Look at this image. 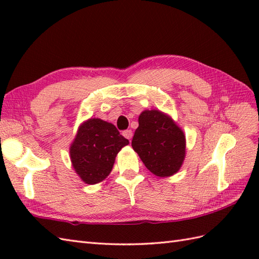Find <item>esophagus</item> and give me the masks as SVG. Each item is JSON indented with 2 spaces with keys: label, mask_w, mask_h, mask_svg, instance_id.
Masks as SVG:
<instances>
[{
  "label": "esophagus",
  "mask_w": 259,
  "mask_h": 259,
  "mask_svg": "<svg viewBox=\"0 0 259 259\" xmlns=\"http://www.w3.org/2000/svg\"><path fill=\"white\" fill-rule=\"evenodd\" d=\"M122 135H123L124 138L129 139V140H131V138H133V131H131V130H124Z\"/></svg>",
  "instance_id": "obj_1"
}]
</instances>
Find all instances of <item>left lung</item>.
<instances>
[{
	"label": "left lung",
	"mask_w": 259,
	"mask_h": 259,
	"mask_svg": "<svg viewBox=\"0 0 259 259\" xmlns=\"http://www.w3.org/2000/svg\"><path fill=\"white\" fill-rule=\"evenodd\" d=\"M138 121L131 146L147 169L160 178L177 174L186 157L184 131L160 110H145Z\"/></svg>",
	"instance_id": "8db88e82"
}]
</instances>
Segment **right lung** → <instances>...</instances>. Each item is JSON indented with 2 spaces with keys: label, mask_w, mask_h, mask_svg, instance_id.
Listing matches in <instances>:
<instances>
[{
  "label": "right lung",
  "mask_w": 259,
  "mask_h": 259,
  "mask_svg": "<svg viewBox=\"0 0 259 259\" xmlns=\"http://www.w3.org/2000/svg\"><path fill=\"white\" fill-rule=\"evenodd\" d=\"M129 140L117 128L99 118L83 121L70 146L75 174L88 185L101 183L111 172L115 157Z\"/></svg>",
  "instance_id": "right-lung-1"
}]
</instances>
